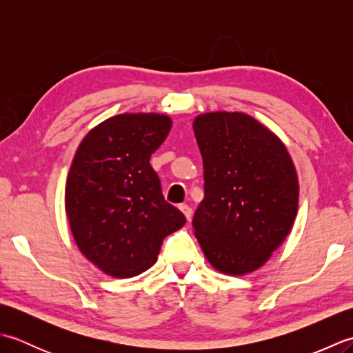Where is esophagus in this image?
<instances>
[{
  "label": "esophagus",
  "mask_w": 353,
  "mask_h": 353,
  "mask_svg": "<svg viewBox=\"0 0 353 353\" xmlns=\"http://www.w3.org/2000/svg\"><path fill=\"white\" fill-rule=\"evenodd\" d=\"M179 209H181V211L185 214L186 220L191 221V216H192V209H191L188 205H181V206H179Z\"/></svg>",
  "instance_id": "esophagus-1"
}]
</instances>
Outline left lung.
Listing matches in <instances>:
<instances>
[{
    "instance_id": "8db88e82",
    "label": "left lung",
    "mask_w": 353,
    "mask_h": 353,
    "mask_svg": "<svg viewBox=\"0 0 353 353\" xmlns=\"http://www.w3.org/2000/svg\"><path fill=\"white\" fill-rule=\"evenodd\" d=\"M192 127L205 170L194 234L220 273H252L272 258L294 224V163L283 142L243 112H208Z\"/></svg>"
}]
</instances>
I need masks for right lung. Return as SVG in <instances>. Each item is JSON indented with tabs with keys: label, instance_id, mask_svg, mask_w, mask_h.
Listing matches in <instances>:
<instances>
[{
	"label": "right lung",
	"instance_id": "right-lung-1",
	"mask_svg": "<svg viewBox=\"0 0 353 353\" xmlns=\"http://www.w3.org/2000/svg\"><path fill=\"white\" fill-rule=\"evenodd\" d=\"M161 114H121L95 125L74 156L65 211L83 256L112 277L152 267L163 238L186 223L165 201L150 157L171 130Z\"/></svg>",
	"mask_w": 353,
	"mask_h": 353
}]
</instances>
